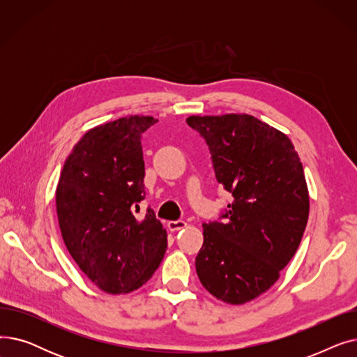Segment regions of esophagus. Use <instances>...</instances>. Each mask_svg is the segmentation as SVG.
Wrapping results in <instances>:
<instances>
[{"label":"esophagus","mask_w":357,"mask_h":357,"mask_svg":"<svg viewBox=\"0 0 357 357\" xmlns=\"http://www.w3.org/2000/svg\"><path fill=\"white\" fill-rule=\"evenodd\" d=\"M186 227V222L182 221V220H176V221H169L167 222V229L171 231H178L181 229H185Z\"/></svg>","instance_id":"esophagus-1"}]
</instances>
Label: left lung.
<instances>
[{
  "instance_id": "1",
  "label": "left lung",
  "mask_w": 357,
  "mask_h": 357,
  "mask_svg": "<svg viewBox=\"0 0 357 357\" xmlns=\"http://www.w3.org/2000/svg\"><path fill=\"white\" fill-rule=\"evenodd\" d=\"M186 123L207 142L215 178L233 197L226 221L202 224L197 275L217 299L246 304L276 282L301 243L310 214L304 167L288 136L253 116Z\"/></svg>"
}]
</instances>
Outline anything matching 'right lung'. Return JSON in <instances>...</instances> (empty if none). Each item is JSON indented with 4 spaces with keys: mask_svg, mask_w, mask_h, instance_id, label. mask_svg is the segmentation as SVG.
I'll return each mask as SVG.
<instances>
[{
    "mask_svg": "<svg viewBox=\"0 0 357 357\" xmlns=\"http://www.w3.org/2000/svg\"><path fill=\"white\" fill-rule=\"evenodd\" d=\"M158 123L128 116L88 130L65 160L56 188V213L65 246L79 269L112 295L139 289L165 256L166 230L147 210L142 135Z\"/></svg>",
    "mask_w": 357,
    "mask_h": 357,
    "instance_id": "1",
    "label": "right lung"
}]
</instances>
